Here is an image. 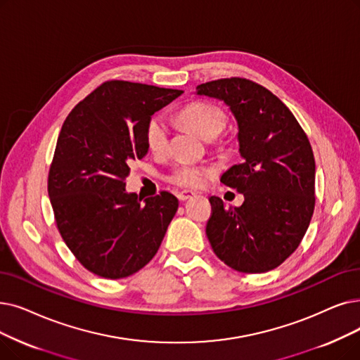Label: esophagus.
Returning a JSON list of instances; mask_svg holds the SVG:
<instances>
[{
	"label": "esophagus",
	"mask_w": 360,
	"mask_h": 360,
	"mask_svg": "<svg viewBox=\"0 0 360 360\" xmlns=\"http://www.w3.org/2000/svg\"><path fill=\"white\" fill-rule=\"evenodd\" d=\"M193 195H195L193 191H181L176 194V197L181 200V201H186L188 198H191Z\"/></svg>",
	"instance_id": "obj_1"
}]
</instances>
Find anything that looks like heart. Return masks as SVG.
<instances>
[{
    "instance_id": "1",
    "label": "heart",
    "mask_w": 360,
    "mask_h": 360,
    "mask_svg": "<svg viewBox=\"0 0 360 360\" xmlns=\"http://www.w3.org/2000/svg\"><path fill=\"white\" fill-rule=\"evenodd\" d=\"M181 120L188 124L200 136L205 139H214L226 127V113L221 107L206 103L195 101L185 105L181 113ZM169 123L163 115L153 116L146 128V141L147 147L154 154H165L169 148ZM213 170L206 166H195L191 163H181L174 167L169 179L181 186H197L205 185V182L212 176Z\"/></svg>"
}]
</instances>
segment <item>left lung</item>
<instances>
[{
	"label": "left lung",
	"instance_id": "left-lung-1",
	"mask_svg": "<svg viewBox=\"0 0 360 360\" xmlns=\"http://www.w3.org/2000/svg\"><path fill=\"white\" fill-rule=\"evenodd\" d=\"M197 94L229 105L243 158L221 178L244 194L243 205L225 209L219 197L209 198L210 245L238 272L272 271L295 252L314 214L315 158L307 135L283 101L250 79L206 82Z\"/></svg>",
	"mask_w": 360,
	"mask_h": 360
}]
</instances>
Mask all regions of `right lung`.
Wrapping results in <instances>:
<instances>
[{
	"mask_svg": "<svg viewBox=\"0 0 360 360\" xmlns=\"http://www.w3.org/2000/svg\"><path fill=\"white\" fill-rule=\"evenodd\" d=\"M179 89L107 81L61 127L49 174V195L61 238L89 272L127 278L154 257L178 210L167 191L141 202L124 190L129 165L148 151L151 116Z\"/></svg>",
	"mask_w": 360,
	"mask_h": 360,
	"instance_id": "right-lung-1",
	"label": "right lung"
}]
</instances>
